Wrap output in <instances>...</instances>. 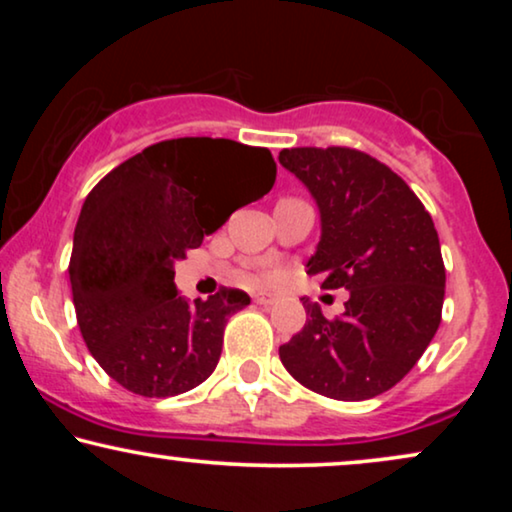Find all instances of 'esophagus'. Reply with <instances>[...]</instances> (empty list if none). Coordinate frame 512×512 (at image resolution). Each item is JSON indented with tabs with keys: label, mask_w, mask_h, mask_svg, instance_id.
<instances>
[{
	"label": "esophagus",
	"mask_w": 512,
	"mask_h": 512,
	"mask_svg": "<svg viewBox=\"0 0 512 512\" xmlns=\"http://www.w3.org/2000/svg\"><path fill=\"white\" fill-rule=\"evenodd\" d=\"M254 303L256 305H263V307H270L272 303H275V298H272V296H256Z\"/></svg>",
	"instance_id": "34e87169"
}]
</instances>
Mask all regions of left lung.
I'll list each match as a JSON object with an SVG mask.
<instances>
[{"mask_svg": "<svg viewBox=\"0 0 512 512\" xmlns=\"http://www.w3.org/2000/svg\"><path fill=\"white\" fill-rule=\"evenodd\" d=\"M279 163L319 205L321 240L307 275L349 291L335 319L305 298L303 331L279 347V359L321 396H380L410 373L440 326L445 265L431 214L391 167L363 151L298 146L279 151Z\"/></svg>", "mask_w": 512, "mask_h": 512, "instance_id": "8db88e82", "label": "left lung"}]
</instances>
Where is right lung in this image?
Instances as JSON below:
<instances>
[{"label":"right lung","instance_id":"add662e5","mask_svg":"<svg viewBox=\"0 0 512 512\" xmlns=\"http://www.w3.org/2000/svg\"><path fill=\"white\" fill-rule=\"evenodd\" d=\"M275 177L272 153L261 146L179 137L146 146L88 193L69 282L83 340L111 380L167 398L214 373L223 328L249 296L221 286L188 303L172 263L226 223L237 209L222 216L230 199L263 198Z\"/></svg>","mask_w":512,"mask_h":512}]
</instances>
